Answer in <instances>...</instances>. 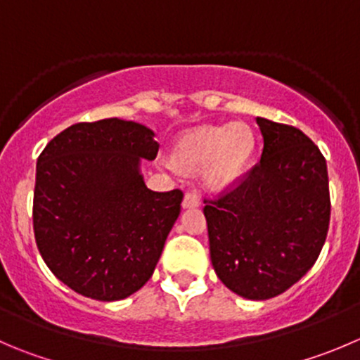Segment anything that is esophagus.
I'll list each match as a JSON object with an SVG mask.
<instances>
[{"label": "esophagus", "mask_w": 360, "mask_h": 360, "mask_svg": "<svg viewBox=\"0 0 360 360\" xmlns=\"http://www.w3.org/2000/svg\"><path fill=\"white\" fill-rule=\"evenodd\" d=\"M200 195L198 191H188L184 195V200H183V207H198L200 205Z\"/></svg>", "instance_id": "1"}]
</instances>
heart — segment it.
I'll return each instance as SVG.
<instances>
[{
    "instance_id": "1",
    "label": "heart",
    "mask_w": 360,
    "mask_h": 360,
    "mask_svg": "<svg viewBox=\"0 0 360 360\" xmlns=\"http://www.w3.org/2000/svg\"><path fill=\"white\" fill-rule=\"evenodd\" d=\"M251 151L253 135L244 124L202 127L190 131L179 142L176 163L190 170L209 163V183L212 186H225L243 172Z\"/></svg>"
}]
</instances>
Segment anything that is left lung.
I'll return each mask as SVG.
<instances>
[{
  "label": "left lung",
  "mask_w": 360,
  "mask_h": 360,
  "mask_svg": "<svg viewBox=\"0 0 360 360\" xmlns=\"http://www.w3.org/2000/svg\"><path fill=\"white\" fill-rule=\"evenodd\" d=\"M264 149L233 188L205 198L209 251L221 283L253 301L276 297L319 258L330 219L327 163L299 128L257 117Z\"/></svg>",
  "instance_id": "8db88e82"
}]
</instances>
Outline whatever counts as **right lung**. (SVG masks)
Segmentation results:
<instances>
[{
    "label": "right lung",
    "mask_w": 360,
    "mask_h": 360,
    "mask_svg": "<svg viewBox=\"0 0 360 360\" xmlns=\"http://www.w3.org/2000/svg\"><path fill=\"white\" fill-rule=\"evenodd\" d=\"M158 148L144 124L110 117L72 124L38 156L34 240L77 294L120 301L153 276L183 202L181 190L146 186L141 160Z\"/></svg>",
    "instance_id": "right-lung-1"
}]
</instances>
